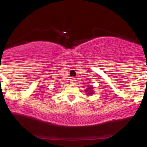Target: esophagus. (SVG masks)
<instances>
[{
  "label": "esophagus",
  "mask_w": 147,
  "mask_h": 147,
  "mask_svg": "<svg viewBox=\"0 0 147 147\" xmlns=\"http://www.w3.org/2000/svg\"><path fill=\"white\" fill-rule=\"evenodd\" d=\"M70 82H71V83H75V81H76L75 79L74 78V77H71V79H70Z\"/></svg>",
  "instance_id": "34e87169"
}]
</instances>
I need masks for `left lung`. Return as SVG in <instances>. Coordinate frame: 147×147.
Wrapping results in <instances>:
<instances>
[{
	"instance_id": "left-lung-1",
	"label": "left lung",
	"mask_w": 147,
	"mask_h": 147,
	"mask_svg": "<svg viewBox=\"0 0 147 147\" xmlns=\"http://www.w3.org/2000/svg\"><path fill=\"white\" fill-rule=\"evenodd\" d=\"M90 90V88H88V90ZM88 94H92V93H91L90 92H89L88 91Z\"/></svg>"
}]
</instances>
